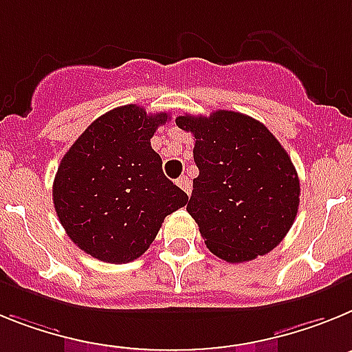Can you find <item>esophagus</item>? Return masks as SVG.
<instances>
[{
	"instance_id": "esophagus-1",
	"label": "esophagus",
	"mask_w": 352,
	"mask_h": 352,
	"mask_svg": "<svg viewBox=\"0 0 352 352\" xmlns=\"http://www.w3.org/2000/svg\"><path fill=\"white\" fill-rule=\"evenodd\" d=\"M177 186H179L186 195H191V180H189V177H179V179H177Z\"/></svg>"
}]
</instances>
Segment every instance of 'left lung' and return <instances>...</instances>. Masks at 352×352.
I'll list each match as a JSON object with an SVG mask.
<instances>
[{
    "instance_id": "left-lung-1",
    "label": "left lung",
    "mask_w": 352,
    "mask_h": 352,
    "mask_svg": "<svg viewBox=\"0 0 352 352\" xmlns=\"http://www.w3.org/2000/svg\"><path fill=\"white\" fill-rule=\"evenodd\" d=\"M195 136L198 177L188 212L207 248L232 264L265 255L282 243L299 207V179L280 142L264 124L237 111L180 115Z\"/></svg>"
}]
</instances>
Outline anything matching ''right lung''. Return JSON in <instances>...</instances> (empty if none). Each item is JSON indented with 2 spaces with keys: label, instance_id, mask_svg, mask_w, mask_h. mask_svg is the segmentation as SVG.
<instances>
[{
  "label": "right lung",
  "instance_id": "1",
  "mask_svg": "<svg viewBox=\"0 0 352 352\" xmlns=\"http://www.w3.org/2000/svg\"><path fill=\"white\" fill-rule=\"evenodd\" d=\"M166 120L168 113L120 106L91 122L63 155L53 182L54 209L70 241L94 258L133 262L168 214L188 204L151 146Z\"/></svg>",
  "mask_w": 352,
  "mask_h": 352
}]
</instances>
